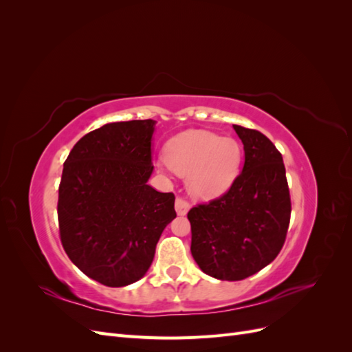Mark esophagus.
Masks as SVG:
<instances>
[{
    "label": "esophagus",
    "mask_w": 352,
    "mask_h": 352,
    "mask_svg": "<svg viewBox=\"0 0 352 352\" xmlns=\"http://www.w3.org/2000/svg\"><path fill=\"white\" fill-rule=\"evenodd\" d=\"M175 208H176V212H177L179 216H185L186 212L189 211L190 206H189L188 201H185V199H182V198H176Z\"/></svg>",
    "instance_id": "esophagus-1"
}]
</instances>
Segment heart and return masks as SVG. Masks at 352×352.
I'll return each mask as SVG.
<instances>
[{"instance_id":"1","label":"heart","mask_w":352,"mask_h":352,"mask_svg":"<svg viewBox=\"0 0 352 352\" xmlns=\"http://www.w3.org/2000/svg\"><path fill=\"white\" fill-rule=\"evenodd\" d=\"M166 162L186 176V188L197 199L210 201L226 194L241 172L243 150L232 136H219L207 131H188L172 138L166 145Z\"/></svg>"}]
</instances>
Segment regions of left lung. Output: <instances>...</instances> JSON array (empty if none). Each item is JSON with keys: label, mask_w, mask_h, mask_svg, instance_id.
I'll return each mask as SVG.
<instances>
[{"label": "left lung", "mask_w": 352, "mask_h": 352, "mask_svg": "<svg viewBox=\"0 0 352 352\" xmlns=\"http://www.w3.org/2000/svg\"><path fill=\"white\" fill-rule=\"evenodd\" d=\"M245 163L225 195L190 208V252L206 274L242 280L280 252L291 219L282 154L261 132L233 124Z\"/></svg>", "instance_id": "8db88e82"}]
</instances>
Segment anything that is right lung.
I'll return each mask as SVG.
<instances>
[{
    "mask_svg": "<svg viewBox=\"0 0 352 352\" xmlns=\"http://www.w3.org/2000/svg\"><path fill=\"white\" fill-rule=\"evenodd\" d=\"M155 120L116 122L76 142L63 167L58 228L72 263L105 286L144 278L176 217L175 195L146 185Z\"/></svg>",
    "mask_w": 352,
    "mask_h": 352,
    "instance_id": "add662e5",
    "label": "right lung"
}]
</instances>
